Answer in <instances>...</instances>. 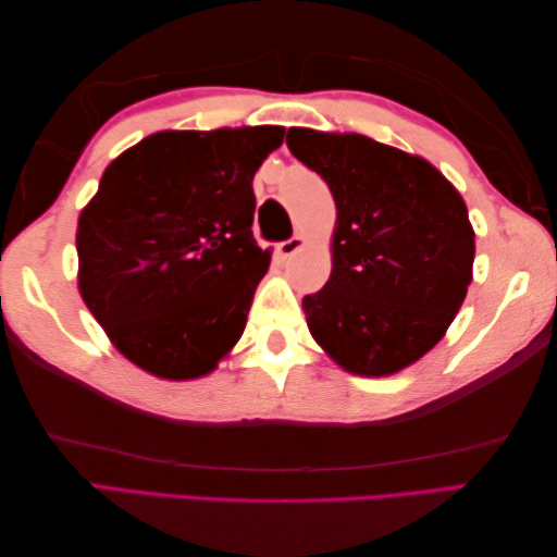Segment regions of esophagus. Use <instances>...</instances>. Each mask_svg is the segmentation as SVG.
Listing matches in <instances>:
<instances>
[{
	"mask_svg": "<svg viewBox=\"0 0 557 557\" xmlns=\"http://www.w3.org/2000/svg\"><path fill=\"white\" fill-rule=\"evenodd\" d=\"M304 244H306L304 236H301V234H294L292 239L282 242V244L277 246V253H280V258H282V260H287V258H292L294 253H297L299 248H304Z\"/></svg>",
	"mask_w": 557,
	"mask_h": 557,
	"instance_id": "34e87169",
	"label": "esophagus"
}]
</instances>
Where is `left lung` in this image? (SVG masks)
<instances>
[{
	"label": "left lung",
	"instance_id": "1",
	"mask_svg": "<svg viewBox=\"0 0 557 557\" xmlns=\"http://www.w3.org/2000/svg\"><path fill=\"white\" fill-rule=\"evenodd\" d=\"M287 146L337 206L333 272L301 301L311 335L349 373H397L441 342L467 297L465 200L431 162L369 136L294 126Z\"/></svg>",
	"mask_w": 557,
	"mask_h": 557
}]
</instances>
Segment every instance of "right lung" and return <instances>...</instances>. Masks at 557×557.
<instances>
[{
  "label": "right lung",
  "mask_w": 557,
  "mask_h": 557,
  "mask_svg": "<svg viewBox=\"0 0 557 557\" xmlns=\"http://www.w3.org/2000/svg\"><path fill=\"white\" fill-rule=\"evenodd\" d=\"M282 138V126L160 132L104 170L78 218V289L144 371L191 381L242 337L270 265L253 174Z\"/></svg>",
  "instance_id": "1"
}]
</instances>
